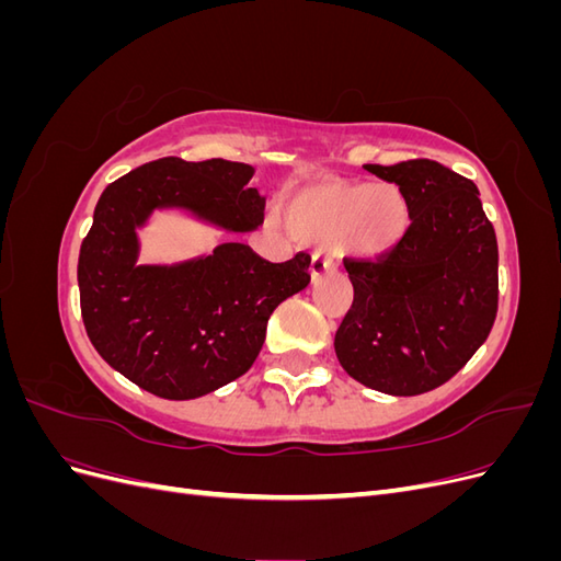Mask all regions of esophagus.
<instances>
[{
	"label": "esophagus",
	"instance_id": "34e87169",
	"mask_svg": "<svg viewBox=\"0 0 561 561\" xmlns=\"http://www.w3.org/2000/svg\"><path fill=\"white\" fill-rule=\"evenodd\" d=\"M309 271H311V280L318 283L325 274H332V271H336V264L330 257H325V254L316 252L311 257V268Z\"/></svg>",
	"mask_w": 561,
	"mask_h": 561
}]
</instances>
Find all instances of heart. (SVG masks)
<instances>
[{
	"label": "heart",
	"mask_w": 561,
	"mask_h": 561,
	"mask_svg": "<svg viewBox=\"0 0 561 561\" xmlns=\"http://www.w3.org/2000/svg\"><path fill=\"white\" fill-rule=\"evenodd\" d=\"M285 222L301 241L336 239L348 257L377 262L404 241L412 210L393 182L332 180L293 194L285 206Z\"/></svg>",
	"instance_id": "heart-1"
}]
</instances>
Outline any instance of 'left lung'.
Returning <instances> with one entry per match:
<instances>
[{"label":"left lung","mask_w":561,"mask_h":561,"mask_svg":"<svg viewBox=\"0 0 561 561\" xmlns=\"http://www.w3.org/2000/svg\"><path fill=\"white\" fill-rule=\"evenodd\" d=\"M365 171L396 182L412 227L379 262H346L353 304L334 336L348 377L388 396L443 386L491 332L499 245L470 180L428 159Z\"/></svg>","instance_id":"8db88e82"}]
</instances>
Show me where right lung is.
<instances>
[{"mask_svg": "<svg viewBox=\"0 0 561 561\" xmlns=\"http://www.w3.org/2000/svg\"><path fill=\"white\" fill-rule=\"evenodd\" d=\"M252 165L175 157L135 168L100 196L81 243V318L103 360L165 400H194L243 377L280 301L309 285V254L274 264L233 239L171 264H140L138 231L157 210L227 233L262 225Z\"/></svg>", "mask_w": 561, "mask_h": 561, "instance_id": "obj_1", "label": "right lung"}]
</instances>
